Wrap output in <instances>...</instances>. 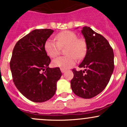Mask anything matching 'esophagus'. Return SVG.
<instances>
[{
	"label": "esophagus",
	"instance_id": "esophagus-1",
	"mask_svg": "<svg viewBox=\"0 0 127 127\" xmlns=\"http://www.w3.org/2000/svg\"><path fill=\"white\" fill-rule=\"evenodd\" d=\"M60 70H61V72H62V73H64V72H66V69H63V68H61V69H60Z\"/></svg>",
	"mask_w": 127,
	"mask_h": 127
}]
</instances>
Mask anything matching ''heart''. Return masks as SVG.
Masks as SVG:
<instances>
[{"label": "heart", "mask_w": 127, "mask_h": 127, "mask_svg": "<svg viewBox=\"0 0 127 127\" xmlns=\"http://www.w3.org/2000/svg\"><path fill=\"white\" fill-rule=\"evenodd\" d=\"M56 41L48 39L44 43V49L51 58H56L60 55L61 48L66 47L65 53L67 54L52 61L55 67L69 68L73 66L76 58L81 60L86 55L87 44L83 38H78L77 35L70 31H64L55 36Z\"/></svg>", "instance_id": "1"}]
</instances>
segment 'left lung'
<instances>
[{
    "instance_id": "obj_1",
    "label": "left lung",
    "mask_w": 127,
    "mask_h": 127,
    "mask_svg": "<svg viewBox=\"0 0 127 127\" xmlns=\"http://www.w3.org/2000/svg\"><path fill=\"white\" fill-rule=\"evenodd\" d=\"M87 44V52L79 67L72 69L71 88L76 95L90 99L99 94L108 84L114 70L113 50L107 40L90 28L81 30Z\"/></svg>"
}]
</instances>
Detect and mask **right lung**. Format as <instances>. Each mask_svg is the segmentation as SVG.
Here are the masks:
<instances>
[{
	"instance_id": "add662e5",
	"label": "right lung",
	"mask_w": 127,
	"mask_h": 127,
	"mask_svg": "<svg viewBox=\"0 0 127 127\" xmlns=\"http://www.w3.org/2000/svg\"><path fill=\"white\" fill-rule=\"evenodd\" d=\"M53 32L51 29L32 31L20 39L12 51V80L19 92L33 102L50 99L62 75L59 67H49L51 58L44 49V43Z\"/></svg>"
}]
</instances>
